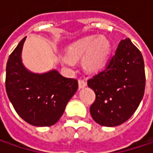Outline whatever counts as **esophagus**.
<instances>
[{
	"instance_id": "1",
	"label": "esophagus",
	"mask_w": 153,
	"mask_h": 153,
	"mask_svg": "<svg viewBox=\"0 0 153 153\" xmlns=\"http://www.w3.org/2000/svg\"><path fill=\"white\" fill-rule=\"evenodd\" d=\"M78 85H79L80 88H83L84 87L87 86V82H86L85 80L79 79L78 80Z\"/></svg>"
}]
</instances>
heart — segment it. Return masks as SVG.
I'll return each instance as SVG.
<instances>
[{"instance_id": "heart-1", "label": "heart", "mask_w": 153, "mask_h": 153, "mask_svg": "<svg viewBox=\"0 0 153 153\" xmlns=\"http://www.w3.org/2000/svg\"><path fill=\"white\" fill-rule=\"evenodd\" d=\"M111 51V43L104 36H88L71 46L68 51L70 59H63L65 65H72V59L83 57L82 65L89 71H100L105 65Z\"/></svg>"}]
</instances>
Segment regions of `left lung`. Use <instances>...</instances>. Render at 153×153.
Here are the masks:
<instances>
[{
	"label": "left lung",
	"instance_id": "left-lung-1",
	"mask_svg": "<svg viewBox=\"0 0 153 153\" xmlns=\"http://www.w3.org/2000/svg\"><path fill=\"white\" fill-rule=\"evenodd\" d=\"M95 93L90 106L93 119L100 125L118 126L132 116L144 96V59L129 38L122 40L105 68L88 80Z\"/></svg>",
	"mask_w": 153,
	"mask_h": 153
}]
</instances>
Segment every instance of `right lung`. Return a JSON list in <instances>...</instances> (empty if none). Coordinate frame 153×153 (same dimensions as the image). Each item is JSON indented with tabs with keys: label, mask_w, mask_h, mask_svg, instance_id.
Here are the masks:
<instances>
[{
	"label": "right lung",
	"mask_w": 153,
	"mask_h": 153,
	"mask_svg": "<svg viewBox=\"0 0 153 153\" xmlns=\"http://www.w3.org/2000/svg\"><path fill=\"white\" fill-rule=\"evenodd\" d=\"M25 37L9 56L6 90L16 112L33 126L55 124L78 88L77 80L63 76L56 70L32 73L24 66L21 53Z\"/></svg>",
	"instance_id": "add662e5"
}]
</instances>
